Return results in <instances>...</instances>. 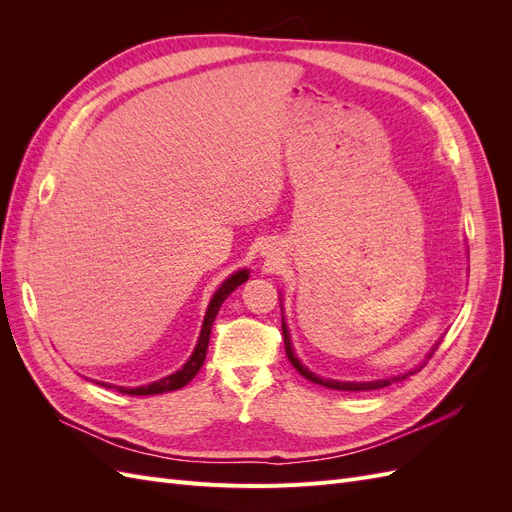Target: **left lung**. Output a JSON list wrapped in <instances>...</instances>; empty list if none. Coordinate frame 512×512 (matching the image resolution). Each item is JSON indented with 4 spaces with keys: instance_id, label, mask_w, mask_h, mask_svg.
I'll use <instances>...</instances> for the list:
<instances>
[{
    "instance_id": "obj_1",
    "label": "left lung",
    "mask_w": 512,
    "mask_h": 512,
    "mask_svg": "<svg viewBox=\"0 0 512 512\" xmlns=\"http://www.w3.org/2000/svg\"><path fill=\"white\" fill-rule=\"evenodd\" d=\"M282 333H284L286 356H288V361L292 363V367L297 369L299 374H301L303 378H307L309 382L320 384V386H327V389H335V391H376V389H384V386H389V384H393V382L406 380L408 376L416 374V371H421V369L425 367V363H427V361H423L416 369L408 371V374H401V376H397V378H384V380H371V382H342V380H329V378H320L318 374H314V371H309V369L297 359V354H294V348H292V342H290V333H288V327H286L284 318H282ZM438 346H440V344H436V346L431 348V352L427 354V359H431V354L438 350Z\"/></svg>"
}]
</instances>
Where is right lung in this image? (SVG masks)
I'll return each instance as SVG.
<instances>
[{
	"label": "right lung",
	"mask_w": 512,
	"mask_h": 512,
	"mask_svg": "<svg viewBox=\"0 0 512 512\" xmlns=\"http://www.w3.org/2000/svg\"><path fill=\"white\" fill-rule=\"evenodd\" d=\"M247 277H250V271L241 269L237 273H232L228 280L218 290H215L213 299L209 301V307H207V314H205V320H203V329H200L196 348H194L192 356L188 359V363H185L179 371H175V374H170V376H166L162 380L151 382L147 386H136V389H128V386H113V384H106V382H98V384L106 386V389H117L119 393H126V395H160V393L183 389V386L188 384L198 374V369L203 367V363H205L211 327H213L215 316H218V312H220V305L226 301V297H228L230 292H235L243 282H247Z\"/></svg>",
	"instance_id": "right-lung-1"
}]
</instances>
